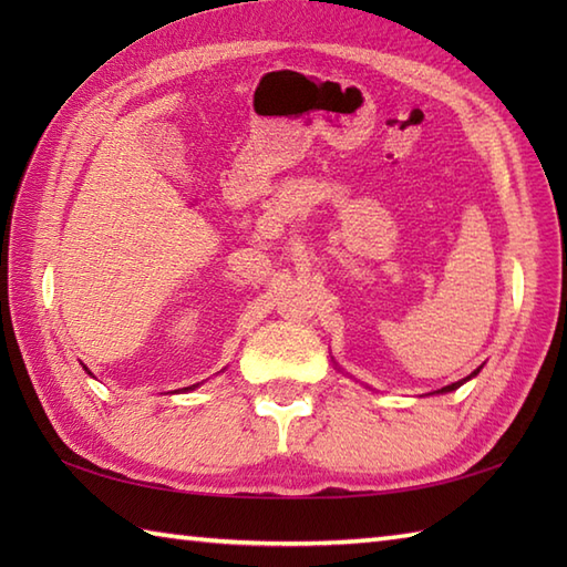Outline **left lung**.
<instances>
[{
    "instance_id": "obj_1",
    "label": "left lung",
    "mask_w": 567,
    "mask_h": 567,
    "mask_svg": "<svg viewBox=\"0 0 567 567\" xmlns=\"http://www.w3.org/2000/svg\"><path fill=\"white\" fill-rule=\"evenodd\" d=\"M477 372H480V368H477L475 372H470V375H467L465 380H457V382H453V384H445V388H441L439 392H453V390H457V388H461V384H463V382H467L470 378H475V375H477Z\"/></svg>"
}]
</instances>
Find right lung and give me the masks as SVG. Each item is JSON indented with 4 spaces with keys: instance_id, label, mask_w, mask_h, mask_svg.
Returning <instances> with one entry per match:
<instances>
[{
    "instance_id": "right-lung-1",
    "label": "right lung",
    "mask_w": 567,
    "mask_h": 567,
    "mask_svg": "<svg viewBox=\"0 0 567 567\" xmlns=\"http://www.w3.org/2000/svg\"><path fill=\"white\" fill-rule=\"evenodd\" d=\"M185 390H195V384H192V388H185Z\"/></svg>"
}]
</instances>
